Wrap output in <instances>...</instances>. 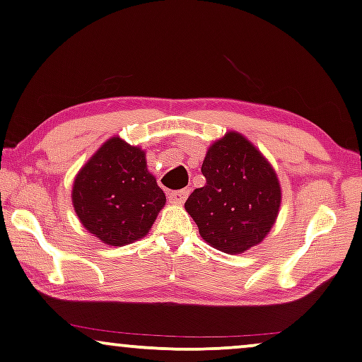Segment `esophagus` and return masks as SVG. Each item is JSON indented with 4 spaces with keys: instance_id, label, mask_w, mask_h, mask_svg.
<instances>
[{
    "instance_id": "34e87169",
    "label": "esophagus",
    "mask_w": 362,
    "mask_h": 362,
    "mask_svg": "<svg viewBox=\"0 0 362 362\" xmlns=\"http://www.w3.org/2000/svg\"><path fill=\"white\" fill-rule=\"evenodd\" d=\"M187 197H189V190L187 189L175 190V192H170V194H168V200H170L172 204H184Z\"/></svg>"
}]
</instances>
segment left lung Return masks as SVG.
Returning a JSON list of instances; mask_svg holds the SVG:
<instances>
[{"label":"left lung","instance_id":"obj_1","mask_svg":"<svg viewBox=\"0 0 362 362\" xmlns=\"http://www.w3.org/2000/svg\"><path fill=\"white\" fill-rule=\"evenodd\" d=\"M205 185L192 192L187 212L202 239L227 254H242L271 232L281 205V185L271 163L237 132L209 148Z\"/></svg>","mask_w":362,"mask_h":362}]
</instances>
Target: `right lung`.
Segmentation results:
<instances>
[{"label": "right lung", "instance_id": "add662e5", "mask_svg": "<svg viewBox=\"0 0 362 362\" xmlns=\"http://www.w3.org/2000/svg\"><path fill=\"white\" fill-rule=\"evenodd\" d=\"M71 199L86 230L117 247L147 235L165 205L144 150L118 136L105 141L78 172Z\"/></svg>", "mask_w": 362, "mask_h": 362}]
</instances>
